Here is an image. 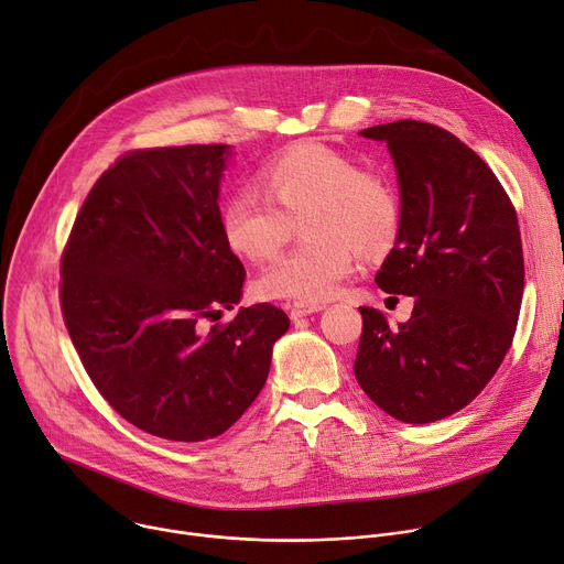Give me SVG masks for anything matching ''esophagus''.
Here are the masks:
<instances>
[{
	"label": "esophagus",
	"mask_w": 564,
	"mask_h": 564,
	"mask_svg": "<svg viewBox=\"0 0 564 564\" xmlns=\"http://www.w3.org/2000/svg\"><path fill=\"white\" fill-rule=\"evenodd\" d=\"M284 310L289 312V316H291L293 321H297V318H302V316H310V314L323 312L325 305H321V302H302V300H297V302H286Z\"/></svg>",
	"instance_id": "34e87169"
}]
</instances>
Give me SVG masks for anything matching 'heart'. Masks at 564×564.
Listing matches in <instances>:
<instances>
[{
  "mask_svg": "<svg viewBox=\"0 0 564 564\" xmlns=\"http://www.w3.org/2000/svg\"><path fill=\"white\" fill-rule=\"evenodd\" d=\"M259 178L269 196L243 187L224 203L228 246L248 262H267L291 241L297 221L307 237L257 278V295L325 300L355 271L357 250L377 257L395 243V187L350 155L297 147L269 162Z\"/></svg>",
  "mask_w": 564,
  "mask_h": 564,
  "instance_id": "b5f03b06",
  "label": "heart"
}]
</instances>
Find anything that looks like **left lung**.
<instances>
[{"mask_svg":"<svg viewBox=\"0 0 564 564\" xmlns=\"http://www.w3.org/2000/svg\"><path fill=\"white\" fill-rule=\"evenodd\" d=\"M398 166L402 219L377 284L413 295L406 323L359 307L355 377L388 415L443 420L479 395L512 345L524 293L517 212L492 169L441 126L415 119L361 131Z\"/></svg>","mask_w":564,"mask_h":564,"instance_id":"left-lung-1","label":"left lung"}]
</instances>
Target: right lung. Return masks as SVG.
I'll list each match as a JSON object with an SVG mask.
<instances>
[{
	"label": "right lung",
	"instance_id": "add662e5",
	"mask_svg": "<svg viewBox=\"0 0 564 564\" xmlns=\"http://www.w3.org/2000/svg\"><path fill=\"white\" fill-rule=\"evenodd\" d=\"M226 158V144L123 153L83 200L61 257L63 321L85 372L123 420L166 441L228 431L289 329L271 302L213 322L246 280L221 230Z\"/></svg>",
	"mask_w": 564,
	"mask_h": 564
}]
</instances>
